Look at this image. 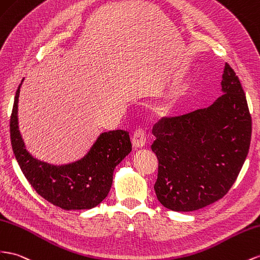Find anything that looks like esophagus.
I'll list each match as a JSON object with an SVG mask.
<instances>
[{"label":"esophagus","mask_w":260,"mask_h":260,"mask_svg":"<svg viewBox=\"0 0 260 260\" xmlns=\"http://www.w3.org/2000/svg\"><path fill=\"white\" fill-rule=\"evenodd\" d=\"M146 139L143 130H137L132 137V145L135 149H141L145 145Z\"/></svg>","instance_id":"34e87169"}]
</instances>
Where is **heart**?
Masks as SVG:
<instances>
[{
	"mask_svg": "<svg viewBox=\"0 0 260 260\" xmlns=\"http://www.w3.org/2000/svg\"><path fill=\"white\" fill-rule=\"evenodd\" d=\"M175 98H176V96H172L168 98L166 102H164L163 104H160V105H158V106L154 108L153 109V118H155L156 120H160V119H164L168 115H170Z\"/></svg>",
	"mask_w": 260,
	"mask_h": 260,
	"instance_id": "1",
	"label": "heart"
}]
</instances>
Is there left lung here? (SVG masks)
<instances>
[{
	"label": "left lung",
	"mask_w": 260,
	"mask_h": 260,
	"mask_svg": "<svg viewBox=\"0 0 260 260\" xmlns=\"http://www.w3.org/2000/svg\"><path fill=\"white\" fill-rule=\"evenodd\" d=\"M222 95L209 107L166 118L154 129L158 159L154 189L173 211L205 208L226 194L246 159L251 117L234 70L225 63Z\"/></svg>",
	"instance_id": "8db88e82"
}]
</instances>
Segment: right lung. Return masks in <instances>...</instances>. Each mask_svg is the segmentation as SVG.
<instances>
[{"instance_id": "right-lung-1", "label": "right lung", "mask_w": 260, "mask_h": 260, "mask_svg": "<svg viewBox=\"0 0 260 260\" xmlns=\"http://www.w3.org/2000/svg\"><path fill=\"white\" fill-rule=\"evenodd\" d=\"M16 90L10 122L11 142L17 163L35 190L63 210L92 209L107 197L116 166L132 151L129 133L115 130L101 133L90 149L75 162L53 165L35 158L26 150L18 127Z\"/></svg>"}]
</instances>
